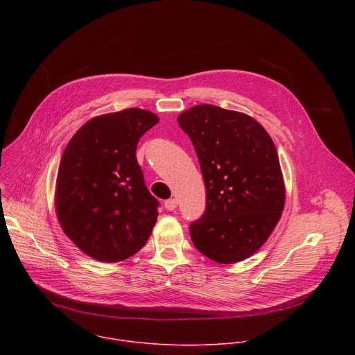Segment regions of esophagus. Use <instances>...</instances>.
Here are the masks:
<instances>
[{"label": "esophagus", "instance_id": "34e87169", "mask_svg": "<svg viewBox=\"0 0 355 355\" xmlns=\"http://www.w3.org/2000/svg\"><path fill=\"white\" fill-rule=\"evenodd\" d=\"M177 199L175 198H173V199H167L166 202H164V207H166V209L167 211H174L175 208H177Z\"/></svg>", "mask_w": 355, "mask_h": 355}]
</instances>
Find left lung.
I'll return each mask as SVG.
<instances>
[{"label": "left lung", "mask_w": 355, "mask_h": 355, "mask_svg": "<svg viewBox=\"0 0 355 355\" xmlns=\"http://www.w3.org/2000/svg\"><path fill=\"white\" fill-rule=\"evenodd\" d=\"M177 122L189 136L207 188V208L189 226L208 259L233 264L267 241L281 219L285 185L277 148L251 116L216 105H195Z\"/></svg>", "instance_id": "left-lung-1"}]
</instances>
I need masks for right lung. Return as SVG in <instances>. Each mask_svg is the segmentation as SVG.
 I'll return each mask as SVG.
<instances>
[{"label": "right lung", "instance_id": "obj_1", "mask_svg": "<svg viewBox=\"0 0 355 355\" xmlns=\"http://www.w3.org/2000/svg\"><path fill=\"white\" fill-rule=\"evenodd\" d=\"M159 122L129 108L83 125L64 148L56 181V214L67 237L101 263L129 259L147 241L159 200L136 160L139 139Z\"/></svg>", "mask_w": 355, "mask_h": 355}]
</instances>
